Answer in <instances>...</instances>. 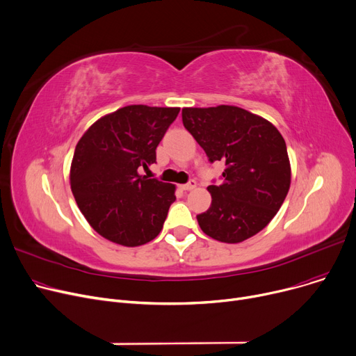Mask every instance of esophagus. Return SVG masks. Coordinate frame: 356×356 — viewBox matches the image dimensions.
I'll use <instances>...</instances> for the list:
<instances>
[{"label":"esophagus","instance_id":"esophagus-1","mask_svg":"<svg viewBox=\"0 0 356 356\" xmlns=\"http://www.w3.org/2000/svg\"><path fill=\"white\" fill-rule=\"evenodd\" d=\"M195 186H197V182H195L194 179H191V181L188 182V184H184V185H181V188H182V190H185V191H191V190H194Z\"/></svg>","mask_w":356,"mask_h":356}]
</instances>
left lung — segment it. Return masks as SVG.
Here are the masks:
<instances>
[{
	"label": "left lung",
	"mask_w": 356,
	"mask_h": 356,
	"mask_svg": "<svg viewBox=\"0 0 356 356\" xmlns=\"http://www.w3.org/2000/svg\"><path fill=\"white\" fill-rule=\"evenodd\" d=\"M185 129L210 162L222 161V182L207 188L211 205L197 216L202 232L221 243H241L273 220L289 193L286 142L273 123L245 109L184 108Z\"/></svg>",
	"instance_id": "left-lung-1"
}]
</instances>
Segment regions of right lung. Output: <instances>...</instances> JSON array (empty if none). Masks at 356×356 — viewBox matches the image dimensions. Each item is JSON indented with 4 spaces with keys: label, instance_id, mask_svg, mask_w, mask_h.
<instances>
[{
    "label": "right lung",
    "instance_id": "1",
    "mask_svg": "<svg viewBox=\"0 0 356 356\" xmlns=\"http://www.w3.org/2000/svg\"><path fill=\"white\" fill-rule=\"evenodd\" d=\"M178 113L179 108L131 104L97 119L77 142L72 193L102 237L136 247L161 233L175 185L138 171L156 162V146Z\"/></svg>",
    "mask_w": 356,
    "mask_h": 356
}]
</instances>
